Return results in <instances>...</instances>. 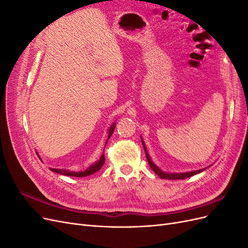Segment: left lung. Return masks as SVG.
Here are the masks:
<instances>
[{
  "instance_id": "1",
  "label": "left lung",
  "mask_w": 248,
  "mask_h": 248,
  "mask_svg": "<svg viewBox=\"0 0 248 248\" xmlns=\"http://www.w3.org/2000/svg\"><path fill=\"white\" fill-rule=\"evenodd\" d=\"M141 142H142V147H144L145 149V153H146V157H147V160L149 162V166L151 167V169L156 172L157 175H158L161 179H170V180H178V179H186L188 177H191L193 175L196 174H199V172L202 171L204 170H193V171H189V172H182V174H168V172H163L161 170H159L158 168H157L155 164L152 162L151 158H150V156L147 152V149H146V146L144 144V141H142L141 140Z\"/></svg>"
}]
</instances>
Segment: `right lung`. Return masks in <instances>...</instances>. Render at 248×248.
Returning <instances> with one entry per match:
<instances>
[{"mask_svg": "<svg viewBox=\"0 0 248 248\" xmlns=\"http://www.w3.org/2000/svg\"><path fill=\"white\" fill-rule=\"evenodd\" d=\"M114 129H115V124H112L110 126V128L108 130V139L111 137L112 132H114ZM104 161H106V158H104V155H102L100 157V159L97 161L96 163H94L93 166L90 167L89 169H87L86 170L84 171H78V172H76V171H69L67 170H60V169H50V170L55 171V172H58V174L60 175H64V176H72V177H86V176H90L94 174V172H96L97 170H99L102 166L104 164Z\"/></svg>", "mask_w": 248, "mask_h": 248, "instance_id": "add662e5", "label": "right lung"}]
</instances>
